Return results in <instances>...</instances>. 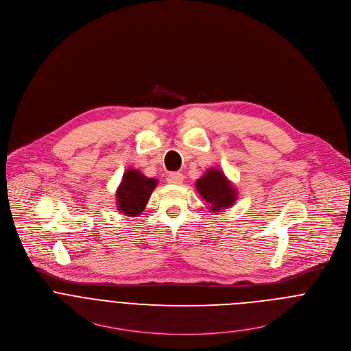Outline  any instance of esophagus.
<instances>
[{
  "mask_svg": "<svg viewBox=\"0 0 351 351\" xmlns=\"http://www.w3.org/2000/svg\"><path fill=\"white\" fill-rule=\"evenodd\" d=\"M184 181V176L181 173H170L167 176V182L173 185H180Z\"/></svg>",
  "mask_w": 351,
  "mask_h": 351,
  "instance_id": "34e87169",
  "label": "esophagus"
}]
</instances>
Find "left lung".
<instances>
[{"instance_id": "8db88e82", "label": "left lung", "mask_w": 351, "mask_h": 351, "mask_svg": "<svg viewBox=\"0 0 351 351\" xmlns=\"http://www.w3.org/2000/svg\"><path fill=\"white\" fill-rule=\"evenodd\" d=\"M195 189L210 205L213 213L232 206L237 198V191L219 169H209L195 181Z\"/></svg>"}]
</instances>
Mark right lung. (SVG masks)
I'll return each mask as SVG.
<instances>
[{
  "label": "right lung",
  "instance_id": "right-lung-1",
  "mask_svg": "<svg viewBox=\"0 0 351 351\" xmlns=\"http://www.w3.org/2000/svg\"><path fill=\"white\" fill-rule=\"evenodd\" d=\"M157 184V180L149 178L135 169H128L117 189L118 209L128 217L141 215Z\"/></svg>",
  "mask_w": 351,
  "mask_h": 351
}]
</instances>
